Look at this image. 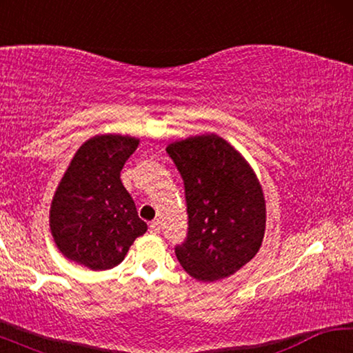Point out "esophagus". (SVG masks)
<instances>
[{
  "label": "esophagus",
  "mask_w": 353,
  "mask_h": 353,
  "mask_svg": "<svg viewBox=\"0 0 353 353\" xmlns=\"http://www.w3.org/2000/svg\"><path fill=\"white\" fill-rule=\"evenodd\" d=\"M160 229H162V225H160V221L159 219H154L151 224H149V232L154 235L160 234Z\"/></svg>",
  "instance_id": "34e87169"
}]
</instances>
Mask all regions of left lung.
Instances as JSON below:
<instances>
[{
    "label": "left lung",
    "mask_w": 353,
    "mask_h": 353,
    "mask_svg": "<svg viewBox=\"0 0 353 353\" xmlns=\"http://www.w3.org/2000/svg\"><path fill=\"white\" fill-rule=\"evenodd\" d=\"M166 152L187 202V238L174 248L179 263L204 282L232 276L254 259L265 236V198L254 171L214 134L171 143Z\"/></svg>",
    "instance_id": "left-lung-1"
}]
</instances>
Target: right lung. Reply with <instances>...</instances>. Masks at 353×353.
<instances>
[{
	"label": "right lung",
	"instance_id": "obj_1",
	"mask_svg": "<svg viewBox=\"0 0 353 353\" xmlns=\"http://www.w3.org/2000/svg\"><path fill=\"white\" fill-rule=\"evenodd\" d=\"M137 148V139L109 134L77 149L50 212L52 236L67 259L93 271L110 270L148 230L119 179Z\"/></svg>",
	"mask_w": 353,
	"mask_h": 353
}]
</instances>
